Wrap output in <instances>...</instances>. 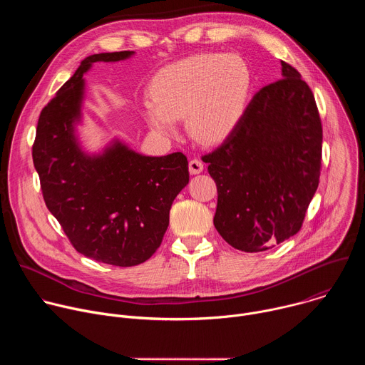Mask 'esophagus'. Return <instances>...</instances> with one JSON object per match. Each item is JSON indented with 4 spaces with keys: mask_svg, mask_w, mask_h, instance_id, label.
<instances>
[{
    "mask_svg": "<svg viewBox=\"0 0 365 365\" xmlns=\"http://www.w3.org/2000/svg\"><path fill=\"white\" fill-rule=\"evenodd\" d=\"M203 170V163L199 159H192L189 162V172L190 175H199Z\"/></svg>",
    "mask_w": 365,
    "mask_h": 365,
    "instance_id": "obj_1",
    "label": "esophagus"
}]
</instances>
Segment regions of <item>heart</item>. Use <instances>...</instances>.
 Segmentation results:
<instances>
[{
	"mask_svg": "<svg viewBox=\"0 0 365 365\" xmlns=\"http://www.w3.org/2000/svg\"><path fill=\"white\" fill-rule=\"evenodd\" d=\"M251 89V69L238 55H193L154 76L144 117L150 128L163 137H175L178 120L186 117L195 140L218 144L241 123Z\"/></svg>",
	"mask_w": 365,
	"mask_h": 365,
	"instance_id": "b5f03b06",
	"label": "heart"
}]
</instances>
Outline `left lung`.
Instances as JSON below:
<instances>
[{"label":"left lung","instance_id":"8db88e82","mask_svg":"<svg viewBox=\"0 0 365 365\" xmlns=\"http://www.w3.org/2000/svg\"><path fill=\"white\" fill-rule=\"evenodd\" d=\"M235 131L202 155L217 183L214 225L234 248L266 251L302 228L321 176L322 124L309 85L282 61Z\"/></svg>","mask_w":365,"mask_h":365}]
</instances>
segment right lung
I'll return each mask as SVG.
<instances>
[{
    "mask_svg": "<svg viewBox=\"0 0 365 365\" xmlns=\"http://www.w3.org/2000/svg\"><path fill=\"white\" fill-rule=\"evenodd\" d=\"M134 51L91 55L41 110L33 163L43 199L73 248L118 267L144 263L162 244L175 197L189 182L180 151L150 158L114 141L101 154L83 153L75 137L95 62H118Z\"/></svg>",
    "mask_w": 365,
    "mask_h": 365,
    "instance_id": "1",
    "label": "right lung"
}]
</instances>
